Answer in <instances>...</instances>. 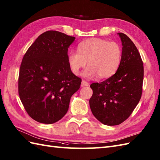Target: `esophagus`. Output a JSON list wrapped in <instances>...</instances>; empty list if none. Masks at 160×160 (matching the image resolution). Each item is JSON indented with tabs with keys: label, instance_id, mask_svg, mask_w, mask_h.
Segmentation results:
<instances>
[{
	"label": "esophagus",
	"instance_id": "esophagus-1",
	"mask_svg": "<svg viewBox=\"0 0 160 160\" xmlns=\"http://www.w3.org/2000/svg\"><path fill=\"white\" fill-rule=\"evenodd\" d=\"M88 85L89 84L87 82H86L85 80L82 81V87H88Z\"/></svg>",
	"mask_w": 160,
	"mask_h": 160
}]
</instances>
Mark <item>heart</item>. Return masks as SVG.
<instances>
[{"label":"heart","instance_id":"heart-1","mask_svg":"<svg viewBox=\"0 0 160 160\" xmlns=\"http://www.w3.org/2000/svg\"><path fill=\"white\" fill-rule=\"evenodd\" d=\"M78 51H72L68 55V62L73 74L78 75L80 69L88 66L82 75L87 78L97 75L99 78L112 76L119 68L122 59V49L116 42L94 38L81 42Z\"/></svg>","mask_w":160,"mask_h":160}]
</instances>
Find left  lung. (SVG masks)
<instances>
[{
    "instance_id": "left-lung-1",
    "label": "left lung",
    "mask_w": 160,
    "mask_h": 160,
    "mask_svg": "<svg viewBox=\"0 0 160 160\" xmlns=\"http://www.w3.org/2000/svg\"><path fill=\"white\" fill-rule=\"evenodd\" d=\"M122 44V59L118 70L107 80L92 83L89 100L91 112L102 124L116 126L131 115L142 95L144 68L140 53L125 34L118 33Z\"/></svg>"
}]
</instances>
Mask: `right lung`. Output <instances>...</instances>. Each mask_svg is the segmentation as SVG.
Returning <instances> with one entry per match:
<instances>
[{
  "label": "right lung",
  "mask_w": 160,
  "mask_h": 160,
  "mask_svg": "<svg viewBox=\"0 0 160 160\" xmlns=\"http://www.w3.org/2000/svg\"><path fill=\"white\" fill-rule=\"evenodd\" d=\"M75 37L58 31L40 34L24 55L19 69L20 100L32 119L53 124L66 114L71 97L80 87L68 62Z\"/></svg>",
  "instance_id": "right-lung-1"
}]
</instances>
